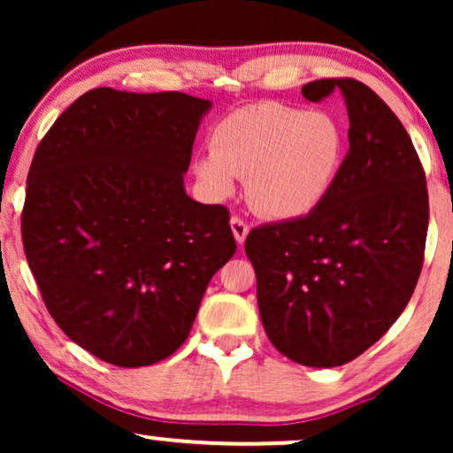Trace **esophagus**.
<instances>
[{
    "mask_svg": "<svg viewBox=\"0 0 453 453\" xmlns=\"http://www.w3.org/2000/svg\"><path fill=\"white\" fill-rule=\"evenodd\" d=\"M231 228H233L234 241H237L239 245H243L245 239H247V234H250V226H247V222L243 219H239V216H233V219H231Z\"/></svg>",
    "mask_w": 453,
    "mask_h": 453,
    "instance_id": "1",
    "label": "esophagus"
}]
</instances>
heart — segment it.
Listing matches in <instances>:
<instances>
[{"label": "heart", "mask_w": 453, "mask_h": 453, "mask_svg": "<svg viewBox=\"0 0 453 453\" xmlns=\"http://www.w3.org/2000/svg\"><path fill=\"white\" fill-rule=\"evenodd\" d=\"M210 148L194 160L210 194L225 200L234 194V179H245L256 212L293 220L318 208L332 189L344 135L327 113L257 103L226 115L214 127Z\"/></svg>", "instance_id": "b5f03b06"}]
</instances>
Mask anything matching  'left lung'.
Returning a JSON list of instances; mask_svg holds the SVG:
<instances>
[{
	"label": "left lung",
	"mask_w": 453,
	"mask_h": 453,
	"mask_svg": "<svg viewBox=\"0 0 453 453\" xmlns=\"http://www.w3.org/2000/svg\"><path fill=\"white\" fill-rule=\"evenodd\" d=\"M336 90L349 113V154L307 216L247 234L257 307L270 342L305 367H340L386 334L417 287L429 196L411 135L357 80H315L318 103Z\"/></svg>",
	"instance_id": "obj_1"
}]
</instances>
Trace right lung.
Listing matches in <instances>:
<instances>
[{
    "mask_svg": "<svg viewBox=\"0 0 453 453\" xmlns=\"http://www.w3.org/2000/svg\"><path fill=\"white\" fill-rule=\"evenodd\" d=\"M210 109L183 92L95 88L36 148L22 212L30 272L65 336L104 363L171 357L237 251L228 210L183 183Z\"/></svg>",
    "mask_w": 453,
    "mask_h": 453,
    "instance_id": "add662e5",
    "label": "right lung"
}]
</instances>
